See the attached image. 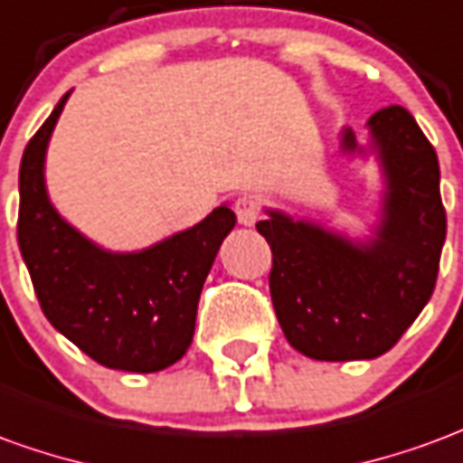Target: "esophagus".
I'll list each match as a JSON object with an SVG mask.
<instances>
[{
  "label": "esophagus",
  "mask_w": 463,
  "mask_h": 463,
  "mask_svg": "<svg viewBox=\"0 0 463 463\" xmlns=\"http://www.w3.org/2000/svg\"><path fill=\"white\" fill-rule=\"evenodd\" d=\"M232 210H235L241 225H255V221L260 218V203L253 195H241L232 203Z\"/></svg>",
  "instance_id": "obj_1"
}]
</instances>
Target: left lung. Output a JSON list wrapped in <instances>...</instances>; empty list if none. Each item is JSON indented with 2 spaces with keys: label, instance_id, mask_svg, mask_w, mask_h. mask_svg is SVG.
Masks as SVG:
<instances>
[{
  "label": "left lung",
  "instance_id": "8db88e82",
  "mask_svg": "<svg viewBox=\"0 0 463 463\" xmlns=\"http://www.w3.org/2000/svg\"><path fill=\"white\" fill-rule=\"evenodd\" d=\"M371 145L348 128L341 153H376L383 173L381 221L368 241L265 210L255 228L273 250L270 298L288 344L316 361L386 354L434 293L446 241L439 157L409 109L368 119Z\"/></svg>",
  "mask_w": 463,
  "mask_h": 463
}]
</instances>
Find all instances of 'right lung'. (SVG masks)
I'll list each match as a JSON object with an SVG mask.
<instances>
[{"label":"right lung","instance_id":"obj_1","mask_svg":"<svg viewBox=\"0 0 463 463\" xmlns=\"http://www.w3.org/2000/svg\"><path fill=\"white\" fill-rule=\"evenodd\" d=\"M67 97L22 155L19 250L47 321L64 338L102 366L155 373L193 344L200 290L235 213L221 205L137 253H109L87 241L54 210L44 185L47 145Z\"/></svg>","mask_w":463,"mask_h":463}]
</instances>
